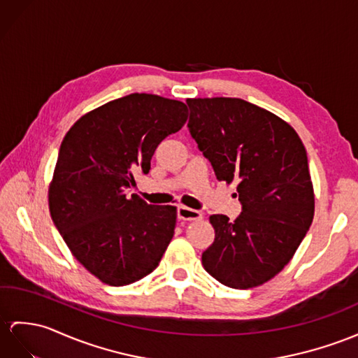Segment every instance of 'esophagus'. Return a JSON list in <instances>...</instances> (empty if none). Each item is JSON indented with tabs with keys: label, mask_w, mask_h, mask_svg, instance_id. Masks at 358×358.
I'll list each match as a JSON object with an SVG mask.
<instances>
[{
	"label": "esophagus",
	"mask_w": 358,
	"mask_h": 358,
	"mask_svg": "<svg viewBox=\"0 0 358 358\" xmlns=\"http://www.w3.org/2000/svg\"><path fill=\"white\" fill-rule=\"evenodd\" d=\"M178 219L179 220H199V219H202V213L197 211V209L180 205V206H178Z\"/></svg>",
	"instance_id": "34e87169"
}]
</instances>
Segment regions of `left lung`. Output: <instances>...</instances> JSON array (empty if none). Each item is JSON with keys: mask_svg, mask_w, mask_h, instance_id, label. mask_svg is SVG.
<instances>
[{"mask_svg": "<svg viewBox=\"0 0 358 358\" xmlns=\"http://www.w3.org/2000/svg\"><path fill=\"white\" fill-rule=\"evenodd\" d=\"M189 134L219 180L237 182L243 211L209 217L215 238L202 264L232 289H252L289 264L315 217L307 152L296 130L241 99H188Z\"/></svg>", "mask_w": 358, "mask_h": 358, "instance_id": "obj_1", "label": "left lung"}]
</instances>
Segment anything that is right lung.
I'll return each instance as SVG.
<instances>
[{
  "mask_svg": "<svg viewBox=\"0 0 358 358\" xmlns=\"http://www.w3.org/2000/svg\"><path fill=\"white\" fill-rule=\"evenodd\" d=\"M185 103L129 94L85 113L68 130L48 187V208L74 258L108 285L132 284L158 267L178 209L126 189L149 173L162 139L187 123Z\"/></svg>",
  "mask_w": 358,
  "mask_h": 358,
  "instance_id": "right-lung-1",
  "label": "right lung"
}]
</instances>
